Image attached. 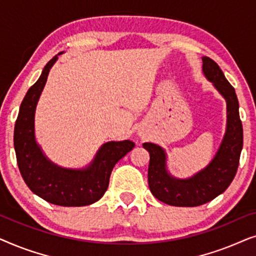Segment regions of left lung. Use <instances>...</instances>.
<instances>
[{
    "label": "left lung",
    "instance_id": "obj_1",
    "mask_svg": "<svg viewBox=\"0 0 256 256\" xmlns=\"http://www.w3.org/2000/svg\"><path fill=\"white\" fill-rule=\"evenodd\" d=\"M202 71L227 102L226 134L210 166L190 180H174L166 170V154L163 149L154 143H143V146L150 154L148 169L150 191L158 200L172 206L192 208L211 202L230 186L239 166L244 132L236 90L213 59L202 58Z\"/></svg>",
    "mask_w": 256,
    "mask_h": 256
}]
</instances>
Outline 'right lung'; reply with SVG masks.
Wrapping results in <instances>:
<instances>
[{
  "mask_svg": "<svg viewBox=\"0 0 256 256\" xmlns=\"http://www.w3.org/2000/svg\"><path fill=\"white\" fill-rule=\"evenodd\" d=\"M57 59L56 56L45 65L40 79L30 87L20 104L14 132L17 164L26 184L44 200L60 206H85L104 194L114 166L134 148L135 143L129 140L104 143L90 168L82 171L62 169L45 158L34 141V110Z\"/></svg>",
  "mask_w": 256,
  "mask_h": 256,
  "instance_id": "obj_1",
  "label": "right lung"
}]
</instances>
